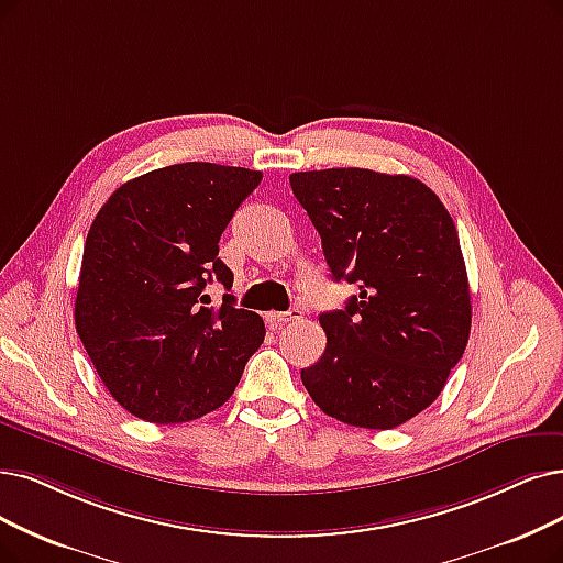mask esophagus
<instances>
[{"label":"esophagus","mask_w":563,"mask_h":563,"mask_svg":"<svg viewBox=\"0 0 563 563\" xmlns=\"http://www.w3.org/2000/svg\"><path fill=\"white\" fill-rule=\"evenodd\" d=\"M302 319V309L300 307H290L288 311H273L267 313V323L273 328H282L288 321H300Z\"/></svg>","instance_id":"1"}]
</instances>
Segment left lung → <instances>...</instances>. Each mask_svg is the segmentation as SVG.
Here are the masks:
<instances>
[{
	"label": "left lung",
	"instance_id": "left-lung-1",
	"mask_svg": "<svg viewBox=\"0 0 563 563\" xmlns=\"http://www.w3.org/2000/svg\"><path fill=\"white\" fill-rule=\"evenodd\" d=\"M288 179L332 279L357 284L344 309L319 317L328 344L302 384L323 413L393 430L439 397L468 342L471 296L453 217L409 175L325 168Z\"/></svg>",
	"mask_w": 563,
	"mask_h": 563
}]
</instances>
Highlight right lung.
<instances>
[{
  "mask_svg": "<svg viewBox=\"0 0 563 563\" xmlns=\"http://www.w3.org/2000/svg\"><path fill=\"white\" fill-rule=\"evenodd\" d=\"M261 170L206 162L129 179L89 227L76 330L108 393L147 422H189L219 409L263 344L258 313L206 286L231 290L219 238Z\"/></svg>",
  "mask_w": 563,
  "mask_h": 563,
  "instance_id": "1",
  "label": "right lung"
}]
</instances>
